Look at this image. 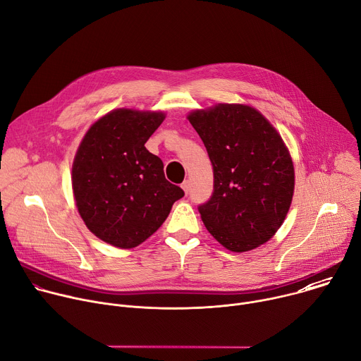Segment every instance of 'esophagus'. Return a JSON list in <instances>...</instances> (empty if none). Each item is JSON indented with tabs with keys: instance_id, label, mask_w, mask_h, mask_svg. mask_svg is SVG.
Returning <instances> with one entry per match:
<instances>
[{
	"instance_id": "1",
	"label": "esophagus",
	"mask_w": 361,
	"mask_h": 361,
	"mask_svg": "<svg viewBox=\"0 0 361 361\" xmlns=\"http://www.w3.org/2000/svg\"><path fill=\"white\" fill-rule=\"evenodd\" d=\"M181 187H183V190L185 191V194H188V191H190V187H191V184H190V181L188 180H185L183 184H181Z\"/></svg>"
}]
</instances>
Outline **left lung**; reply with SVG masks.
Listing matches in <instances>:
<instances>
[{"label": "left lung", "instance_id": "8db88e82", "mask_svg": "<svg viewBox=\"0 0 361 361\" xmlns=\"http://www.w3.org/2000/svg\"><path fill=\"white\" fill-rule=\"evenodd\" d=\"M188 120L213 166L212 197L201 220L226 248L243 252L269 241L283 224L294 191V167L274 127L257 110L219 104Z\"/></svg>", "mask_w": 361, "mask_h": 361}]
</instances>
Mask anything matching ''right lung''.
<instances>
[{"instance_id": "right-lung-1", "label": "right lung", "mask_w": 361, "mask_h": 361, "mask_svg": "<svg viewBox=\"0 0 361 361\" xmlns=\"http://www.w3.org/2000/svg\"><path fill=\"white\" fill-rule=\"evenodd\" d=\"M163 113L120 109L85 134L73 166V190L85 226L98 238L133 248L156 233L183 188L164 176L161 159L145 142Z\"/></svg>"}]
</instances>
